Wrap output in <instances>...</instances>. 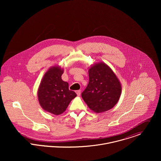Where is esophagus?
Wrapping results in <instances>:
<instances>
[{
	"mask_svg": "<svg viewBox=\"0 0 161 161\" xmlns=\"http://www.w3.org/2000/svg\"><path fill=\"white\" fill-rule=\"evenodd\" d=\"M75 93H77V95L78 96H79V95H80V91H76Z\"/></svg>",
	"mask_w": 161,
	"mask_h": 161,
	"instance_id": "34e87169",
	"label": "esophagus"
}]
</instances>
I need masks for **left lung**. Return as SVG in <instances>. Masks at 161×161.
<instances>
[{"label": "left lung", "mask_w": 161, "mask_h": 161, "mask_svg": "<svg viewBox=\"0 0 161 161\" xmlns=\"http://www.w3.org/2000/svg\"><path fill=\"white\" fill-rule=\"evenodd\" d=\"M89 82L82 97L95 113L114 107L121 93V85L115 72L107 64L98 62L89 68Z\"/></svg>", "instance_id": "8db88e82"}]
</instances>
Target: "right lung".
<instances>
[{
    "label": "right lung",
    "instance_id": "obj_1",
    "mask_svg": "<svg viewBox=\"0 0 161 161\" xmlns=\"http://www.w3.org/2000/svg\"><path fill=\"white\" fill-rule=\"evenodd\" d=\"M64 70L59 66L50 67L44 74L38 90V99L47 112L59 115L64 112L77 94L69 90V84L62 80Z\"/></svg>",
    "mask_w": 161,
    "mask_h": 161
}]
</instances>
